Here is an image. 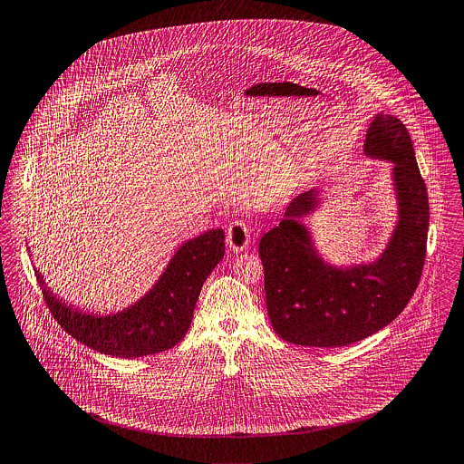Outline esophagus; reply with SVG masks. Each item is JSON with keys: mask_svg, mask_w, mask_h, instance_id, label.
<instances>
[{"mask_svg": "<svg viewBox=\"0 0 464 464\" xmlns=\"http://www.w3.org/2000/svg\"><path fill=\"white\" fill-rule=\"evenodd\" d=\"M227 245L234 252H243L250 245V228L246 223L236 219L227 228Z\"/></svg>", "mask_w": 464, "mask_h": 464, "instance_id": "1", "label": "esophagus"}]
</instances>
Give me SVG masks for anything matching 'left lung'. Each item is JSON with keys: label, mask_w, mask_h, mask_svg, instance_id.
<instances>
[{"label": "left lung", "mask_w": 464, "mask_h": 464, "mask_svg": "<svg viewBox=\"0 0 464 464\" xmlns=\"http://www.w3.org/2000/svg\"><path fill=\"white\" fill-rule=\"evenodd\" d=\"M363 152L392 163L397 223L378 258L334 266L315 248L303 219L317 211L319 191L289 204L284 219L258 241L266 306L276 335L306 347H342L374 335L408 304L425 260L429 198L408 129L378 113Z\"/></svg>", "instance_id": "8db88e82"}]
</instances>
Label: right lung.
I'll list each match as a JSON object with an SVG mask.
<instances>
[{
  "label": "right lung",
  "mask_w": 464,
  "mask_h": 464,
  "mask_svg": "<svg viewBox=\"0 0 464 464\" xmlns=\"http://www.w3.org/2000/svg\"><path fill=\"white\" fill-rule=\"evenodd\" d=\"M225 255V232L212 228L179 246L147 295L117 314L84 312L53 295L35 269L44 301L58 324L86 347L117 358H140L177 345L193 319L204 282Z\"/></svg>",
  "instance_id": "obj_1"
}]
</instances>
